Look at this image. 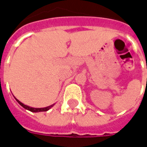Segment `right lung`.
Masks as SVG:
<instances>
[{
    "label": "right lung",
    "instance_id": "1",
    "mask_svg": "<svg viewBox=\"0 0 147 147\" xmlns=\"http://www.w3.org/2000/svg\"><path fill=\"white\" fill-rule=\"evenodd\" d=\"M16 102L20 104V105L22 106V107H24L25 109H27V110L30 111V112H33V113H38V112H46V111H48L49 109L50 108H52L54 104H53V105H49V106H47V107H45V108H33V107H30V106H28L27 105H24V103H22L20 101H19L17 98H16Z\"/></svg>",
    "mask_w": 147,
    "mask_h": 147
}]
</instances>
